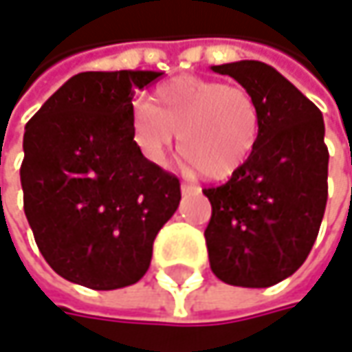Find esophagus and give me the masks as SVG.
I'll list each match as a JSON object with an SVG mask.
<instances>
[{"instance_id": "1", "label": "esophagus", "mask_w": 352, "mask_h": 352, "mask_svg": "<svg viewBox=\"0 0 352 352\" xmlns=\"http://www.w3.org/2000/svg\"><path fill=\"white\" fill-rule=\"evenodd\" d=\"M181 191L187 195V193H199L201 189L197 185H193V183H181Z\"/></svg>"}]
</instances>
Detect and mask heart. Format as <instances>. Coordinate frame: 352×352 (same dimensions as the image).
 <instances>
[{
	"instance_id": "b5f03b06",
	"label": "heart",
	"mask_w": 352,
	"mask_h": 352,
	"mask_svg": "<svg viewBox=\"0 0 352 352\" xmlns=\"http://www.w3.org/2000/svg\"><path fill=\"white\" fill-rule=\"evenodd\" d=\"M179 137V151L209 179H226L254 155L262 114L250 90L201 76L159 84L146 104L131 114L133 144L151 165L165 167Z\"/></svg>"
}]
</instances>
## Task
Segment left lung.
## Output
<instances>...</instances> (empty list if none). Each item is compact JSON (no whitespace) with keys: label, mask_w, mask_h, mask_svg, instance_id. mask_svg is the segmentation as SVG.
Masks as SVG:
<instances>
[{"label":"left lung","mask_w":352,"mask_h":352,"mask_svg":"<svg viewBox=\"0 0 352 352\" xmlns=\"http://www.w3.org/2000/svg\"><path fill=\"white\" fill-rule=\"evenodd\" d=\"M252 92L262 114L254 155L232 179L204 189L209 266L226 284L268 288L308 258L329 197L322 112L278 70L258 60L211 66Z\"/></svg>","instance_id":"1"}]
</instances>
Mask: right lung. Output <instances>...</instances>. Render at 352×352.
<instances>
[{
	"mask_svg": "<svg viewBox=\"0 0 352 352\" xmlns=\"http://www.w3.org/2000/svg\"><path fill=\"white\" fill-rule=\"evenodd\" d=\"M163 72H80L25 124L23 211L50 268L92 290L139 282L181 201L179 179L141 157L133 96Z\"/></svg>",
	"mask_w": 352,
	"mask_h": 352,
	"instance_id": "1",
	"label": "right lung"
}]
</instances>
